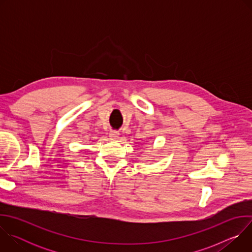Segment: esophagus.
Here are the masks:
<instances>
[{
    "label": "esophagus",
    "mask_w": 252,
    "mask_h": 252,
    "mask_svg": "<svg viewBox=\"0 0 252 252\" xmlns=\"http://www.w3.org/2000/svg\"><path fill=\"white\" fill-rule=\"evenodd\" d=\"M110 137L112 138V139H117V138H119V136H120V132L119 131H116V130H111V132H110Z\"/></svg>",
    "instance_id": "34e87169"
}]
</instances>
